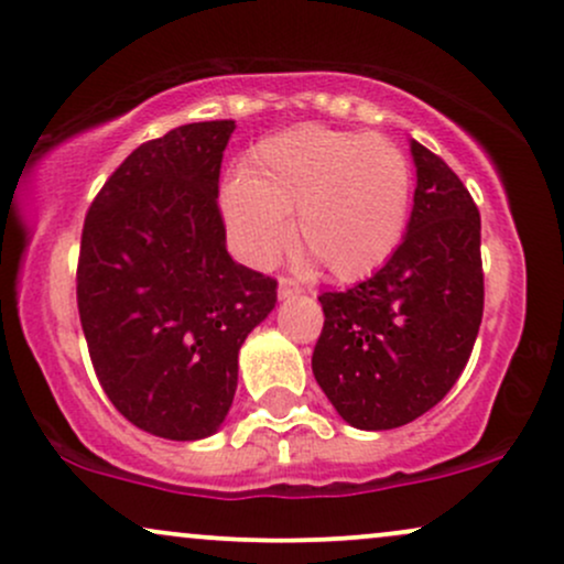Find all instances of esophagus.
I'll return each mask as SVG.
<instances>
[{"label":"esophagus","mask_w":564,"mask_h":564,"mask_svg":"<svg viewBox=\"0 0 564 564\" xmlns=\"http://www.w3.org/2000/svg\"><path fill=\"white\" fill-rule=\"evenodd\" d=\"M296 294H302L300 283L291 281V278H278V296H281V300H289V296Z\"/></svg>","instance_id":"34e87169"}]
</instances>
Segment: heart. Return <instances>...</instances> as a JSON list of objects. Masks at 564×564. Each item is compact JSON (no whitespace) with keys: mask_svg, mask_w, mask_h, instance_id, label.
I'll list each match as a JSON object with an SVG mask.
<instances>
[{"mask_svg":"<svg viewBox=\"0 0 564 564\" xmlns=\"http://www.w3.org/2000/svg\"><path fill=\"white\" fill-rule=\"evenodd\" d=\"M411 191V164L394 142L302 124L257 142L219 204L246 262H273L296 212V241L336 281H360L398 251Z\"/></svg>","mask_w":564,"mask_h":564,"instance_id":"b5f03b06","label":"heart"}]
</instances>
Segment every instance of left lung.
<instances>
[{
	"label": "left lung",
	"instance_id": "1",
	"mask_svg": "<svg viewBox=\"0 0 564 564\" xmlns=\"http://www.w3.org/2000/svg\"><path fill=\"white\" fill-rule=\"evenodd\" d=\"M416 193L403 243L347 291H323L313 373L358 430H394L462 377L482 321L480 212L456 172L411 140Z\"/></svg>",
	"mask_w": 564,
	"mask_h": 564
}]
</instances>
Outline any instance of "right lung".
<instances>
[{
	"mask_svg": "<svg viewBox=\"0 0 564 564\" xmlns=\"http://www.w3.org/2000/svg\"><path fill=\"white\" fill-rule=\"evenodd\" d=\"M236 121L142 142L100 187L82 230L76 302L116 411L166 440L215 435L238 349L275 307V278L232 262L219 166Z\"/></svg>",
	"mask_w": 564,
	"mask_h": 564,
	"instance_id": "add662e5",
	"label": "right lung"
}]
</instances>
